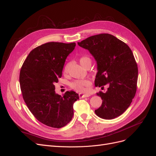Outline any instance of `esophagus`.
Instances as JSON below:
<instances>
[{
  "instance_id": "obj_1",
  "label": "esophagus",
  "mask_w": 156,
  "mask_h": 156,
  "mask_svg": "<svg viewBox=\"0 0 156 156\" xmlns=\"http://www.w3.org/2000/svg\"><path fill=\"white\" fill-rule=\"evenodd\" d=\"M90 96V94H82V93H80L79 94V96L80 97V98H87V97H89Z\"/></svg>"
}]
</instances>
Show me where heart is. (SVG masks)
<instances>
[{
    "instance_id": "obj_1",
    "label": "heart",
    "mask_w": 156,
    "mask_h": 156,
    "mask_svg": "<svg viewBox=\"0 0 156 156\" xmlns=\"http://www.w3.org/2000/svg\"><path fill=\"white\" fill-rule=\"evenodd\" d=\"M89 62H91V60L88 56H83L79 58V62L84 67L85 64ZM69 70V64H66L64 67L63 72L64 73H68ZM91 83L88 79L75 80L70 83V87L79 92H84L87 91L88 88L90 87Z\"/></svg>"
}]
</instances>
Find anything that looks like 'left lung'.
<instances>
[{"instance_id":"8db88e82","label":"left lung","mask_w":156,"mask_h":156,"mask_svg":"<svg viewBox=\"0 0 156 156\" xmlns=\"http://www.w3.org/2000/svg\"><path fill=\"white\" fill-rule=\"evenodd\" d=\"M78 45L97 61L95 86L108 87L106 92L97 93L103 101L95 113L103 119L119 116L129 107L137 87L138 68L132 51L124 41L106 33L88 37Z\"/></svg>"}]
</instances>
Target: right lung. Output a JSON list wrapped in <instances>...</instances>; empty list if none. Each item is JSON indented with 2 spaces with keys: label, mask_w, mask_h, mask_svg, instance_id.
<instances>
[{
  "label": "right lung",
  "mask_w": 156,
  "mask_h": 156,
  "mask_svg": "<svg viewBox=\"0 0 156 156\" xmlns=\"http://www.w3.org/2000/svg\"><path fill=\"white\" fill-rule=\"evenodd\" d=\"M75 43L49 42L32 49L23 62L20 83L22 96L36 119L46 126L60 128L72 120L73 103L79 99L74 91L63 97L55 93V83L62 77L66 59Z\"/></svg>",
  "instance_id": "right-lung-1"
}]
</instances>
